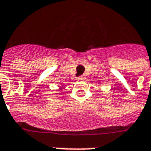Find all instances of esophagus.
I'll return each mask as SVG.
<instances>
[{"mask_svg": "<svg viewBox=\"0 0 151 151\" xmlns=\"http://www.w3.org/2000/svg\"><path fill=\"white\" fill-rule=\"evenodd\" d=\"M78 79H79L80 80H85L86 78H85L84 76H81L78 77Z\"/></svg>", "mask_w": 151, "mask_h": 151, "instance_id": "obj_1", "label": "esophagus"}]
</instances>
